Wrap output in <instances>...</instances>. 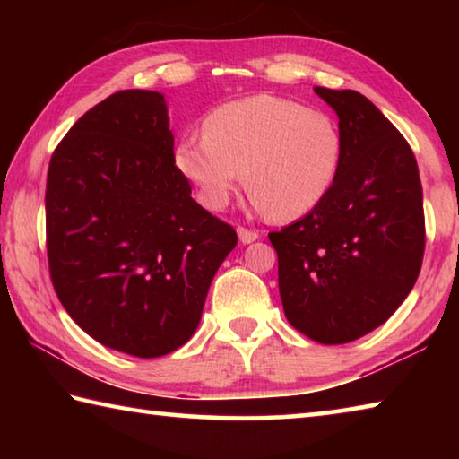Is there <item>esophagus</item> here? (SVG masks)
Returning a JSON list of instances; mask_svg holds the SVG:
<instances>
[{"label":"esophagus","mask_w":459,"mask_h":459,"mask_svg":"<svg viewBox=\"0 0 459 459\" xmlns=\"http://www.w3.org/2000/svg\"><path fill=\"white\" fill-rule=\"evenodd\" d=\"M237 235H238V240L243 245H248V243H253V240L259 238V232L257 230H251V229H245V227H238L237 229Z\"/></svg>","instance_id":"34e87169"}]
</instances>
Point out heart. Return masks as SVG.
<instances>
[{
  "label": "heart",
  "mask_w": 459,
  "mask_h": 459,
  "mask_svg": "<svg viewBox=\"0 0 459 459\" xmlns=\"http://www.w3.org/2000/svg\"><path fill=\"white\" fill-rule=\"evenodd\" d=\"M342 158L344 137L330 113L267 92L212 108L202 134L182 135L172 152L176 172L208 211H224L245 178L255 211L275 221L320 206Z\"/></svg>",
  "instance_id": "obj_1"
}]
</instances>
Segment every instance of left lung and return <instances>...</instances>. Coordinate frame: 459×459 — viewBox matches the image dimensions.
<instances>
[{"label":"left lung","instance_id":"left-lung-1","mask_svg":"<svg viewBox=\"0 0 459 459\" xmlns=\"http://www.w3.org/2000/svg\"><path fill=\"white\" fill-rule=\"evenodd\" d=\"M314 91L338 115L340 174L320 206L269 240L287 320L320 344H346L385 324L413 290L423 190L405 137L367 97Z\"/></svg>","mask_w":459,"mask_h":459}]
</instances>
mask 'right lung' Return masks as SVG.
Instances as JSON below:
<instances>
[{
	"label": "right lung",
	"mask_w": 459,
	"mask_h": 459,
	"mask_svg": "<svg viewBox=\"0 0 459 459\" xmlns=\"http://www.w3.org/2000/svg\"><path fill=\"white\" fill-rule=\"evenodd\" d=\"M158 91H119L74 123L52 153L46 247L68 316L137 359L196 332L208 287L237 232L204 211L172 164Z\"/></svg>",
	"instance_id": "add662e5"
}]
</instances>
